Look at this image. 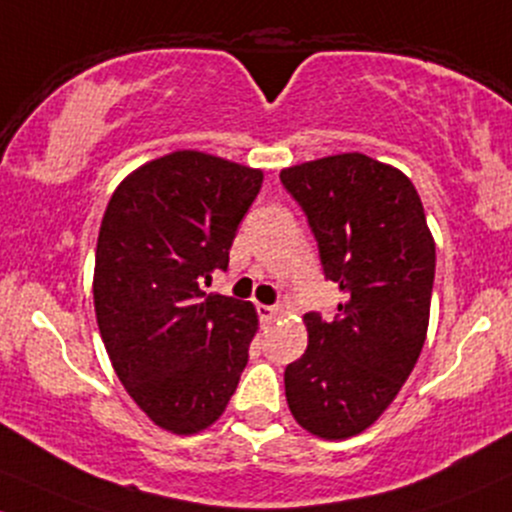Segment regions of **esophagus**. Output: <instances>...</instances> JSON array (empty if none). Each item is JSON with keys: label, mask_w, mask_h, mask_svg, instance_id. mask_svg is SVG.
<instances>
[{"label": "esophagus", "mask_w": 512, "mask_h": 512, "mask_svg": "<svg viewBox=\"0 0 512 512\" xmlns=\"http://www.w3.org/2000/svg\"><path fill=\"white\" fill-rule=\"evenodd\" d=\"M257 313H260L262 320H272V318L279 316V308L277 306H265V303H260V306H257Z\"/></svg>", "instance_id": "obj_1"}]
</instances>
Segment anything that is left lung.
I'll list each match as a JSON object with an SVG mask.
<instances>
[{"instance_id": "1", "label": "left lung", "mask_w": 512, "mask_h": 512, "mask_svg": "<svg viewBox=\"0 0 512 512\" xmlns=\"http://www.w3.org/2000/svg\"><path fill=\"white\" fill-rule=\"evenodd\" d=\"M345 301L335 318L306 313L308 347L284 372L301 428L345 440L374 423L413 372L428 333L435 243L413 182L345 153L279 174Z\"/></svg>"}]
</instances>
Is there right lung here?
<instances>
[{
  "mask_svg": "<svg viewBox=\"0 0 512 512\" xmlns=\"http://www.w3.org/2000/svg\"><path fill=\"white\" fill-rule=\"evenodd\" d=\"M262 172L179 150L119 184L99 228L94 311L111 364L160 428L192 435L226 411L257 330L252 303L206 294L226 272Z\"/></svg>",
  "mask_w": 512,
  "mask_h": 512,
  "instance_id": "1",
  "label": "right lung"
}]
</instances>
